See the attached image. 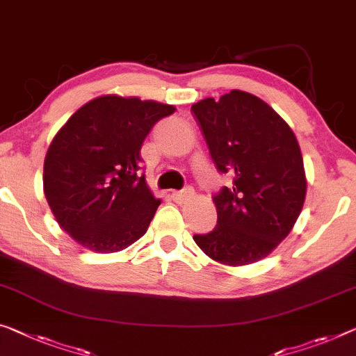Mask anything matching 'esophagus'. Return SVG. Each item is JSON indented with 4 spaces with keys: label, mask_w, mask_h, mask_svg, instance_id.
I'll use <instances>...</instances> for the list:
<instances>
[{
    "label": "esophagus",
    "mask_w": 356,
    "mask_h": 356,
    "mask_svg": "<svg viewBox=\"0 0 356 356\" xmlns=\"http://www.w3.org/2000/svg\"><path fill=\"white\" fill-rule=\"evenodd\" d=\"M193 195H194V189L193 188H184L181 191H173L172 199L175 202H179V204H181V202H184V200H189Z\"/></svg>",
    "instance_id": "1"
}]
</instances>
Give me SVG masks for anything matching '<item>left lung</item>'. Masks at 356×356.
Returning a JSON list of instances; mask_svg holds the SVG:
<instances>
[{
    "label": "left lung",
    "instance_id": "1",
    "mask_svg": "<svg viewBox=\"0 0 356 356\" xmlns=\"http://www.w3.org/2000/svg\"><path fill=\"white\" fill-rule=\"evenodd\" d=\"M218 172L232 184L213 195L218 221L194 242L211 259L243 266L266 258L291 231L302 210L304 162L289 125L242 90L191 108Z\"/></svg>",
    "mask_w": 356,
    "mask_h": 356
}]
</instances>
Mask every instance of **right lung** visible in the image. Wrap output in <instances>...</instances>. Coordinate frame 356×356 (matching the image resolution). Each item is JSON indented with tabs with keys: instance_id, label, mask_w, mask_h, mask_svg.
<instances>
[{
	"instance_id": "1",
	"label": "right lung",
	"mask_w": 356,
	"mask_h": 356,
	"mask_svg": "<svg viewBox=\"0 0 356 356\" xmlns=\"http://www.w3.org/2000/svg\"><path fill=\"white\" fill-rule=\"evenodd\" d=\"M172 113V105L105 95L58 130L42 183L60 227L79 245L114 253L146 232L161 200L147 188L140 149L154 124Z\"/></svg>"
}]
</instances>
